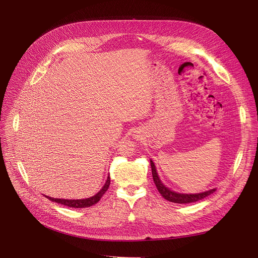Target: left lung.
<instances>
[{
    "instance_id": "8db88e82",
    "label": "left lung",
    "mask_w": 258,
    "mask_h": 258,
    "mask_svg": "<svg viewBox=\"0 0 258 258\" xmlns=\"http://www.w3.org/2000/svg\"><path fill=\"white\" fill-rule=\"evenodd\" d=\"M151 167H152L153 179L156 187H157L158 191L161 194V196L170 202H174V204H191V202H196L210 196L211 194H213L216 190V188H213V189H209L198 194H183V192L174 191L172 189H170L169 187H167L161 182V179L157 173V170H156L155 163L152 159H151Z\"/></svg>"
}]
</instances>
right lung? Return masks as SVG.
Listing matches in <instances>:
<instances>
[{"label":"right lung","instance_id":"add662e5","mask_svg":"<svg viewBox=\"0 0 258 258\" xmlns=\"http://www.w3.org/2000/svg\"><path fill=\"white\" fill-rule=\"evenodd\" d=\"M111 184V178H110V174H108L107 178H106V182L104 184V186L101 188L95 196H91L89 198H85V199H60V198H52V197H49V196H44L49 199L50 201H53L56 202V204H60V205H63V206H67V207H70V208H88V207H91L93 205H96L97 202H99V200L101 199V197L103 196L104 192L107 190L108 186H110Z\"/></svg>","mask_w":258,"mask_h":258}]
</instances>
